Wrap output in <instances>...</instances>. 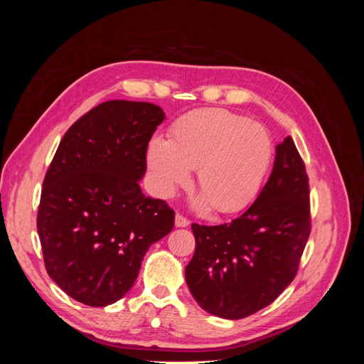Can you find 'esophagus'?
Listing matches in <instances>:
<instances>
[{
  "label": "esophagus",
  "mask_w": 364,
  "mask_h": 364,
  "mask_svg": "<svg viewBox=\"0 0 364 364\" xmlns=\"http://www.w3.org/2000/svg\"><path fill=\"white\" fill-rule=\"evenodd\" d=\"M174 225H176V228H186V226L190 225V220L185 218V217L181 215V214H176V217H174Z\"/></svg>",
  "instance_id": "esophagus-1"
}]
</instances>
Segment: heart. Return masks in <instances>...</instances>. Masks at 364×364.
<instances>
[{
    "label": "heart",
    "instance_id": "obj_1",
    "mask_svg": "<svg viewBox=\"0 0 364 364\" xmlns=\"http://www.w3.org/2000/svg\"><path fill=\"white\" fill-rule=\"evenodd\" d=\"M272 156V138L261 124L225 109H199L176 121L168 141L151 139L147 164L165 197L188 185L197 168L203 202L234 214L255 199Z\"/></svg>",
    "mask_w": 364,
    "mask_h": 364
}]
</instances>
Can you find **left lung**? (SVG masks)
<instances>
[{
	"instance_id": "obj_1",
	"label": "left lung",
	"mask_w": 364,
	"mask_h": 364,
	"mask_svg": "<svg viewBox=\"0 0 364 364\" xmlns=\"http://www.w3.org/2000/svg\"><path fill=\"white\" fill-rule=\"evenodd\" d=\"M310 223L308 176L287 136L277 146L270 178L246 213L225 225L191 226L196 250L185 279L197 304L230 321L270 305L296 277Z\"/></svg>"
}]
</instances>
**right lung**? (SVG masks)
Masks as SVG:
<instances>
[{"label": "right lung", "mask_w": 364, "mask_h": 364, "mask_svg": "<svg viewBox=\"0 0 364 364\" xmlns=\"http://www.w3.org/2000/svg\"><path fill=\"white\" fill-rule=\"evenodd\" d=\"M165 114L153 103L111 100L63 135L43 179L38 234L59 287L90 306L119 301L149 247L174 226V211L146 197L147 146Z\"/></svg>", "instance_id": "1"}]
</instances>
